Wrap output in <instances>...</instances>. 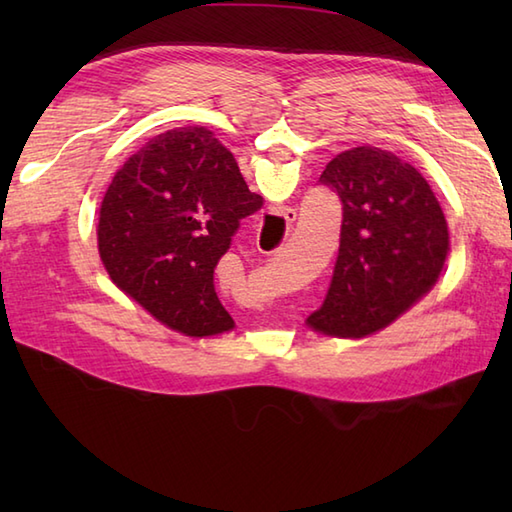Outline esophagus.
<instances>
[{
  "instance_id": "34e87169",
  "label": "esophagus",
  "mask_w": 512,
  "mask_h": 512,
  "mask_svg": "<svg viewBox=\"0 0 512 512\" xmlns=\"http://www.w3.org/2000/svg\"><path fill=\"white\" fill-rule=\"evenodd\" d=\"M284 217H286V220H288V222H295V220H297V213H295V209H286Z\"/></svg>"
}]
</instances>
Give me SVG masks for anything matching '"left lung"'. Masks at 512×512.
I'll use <instances>...</instances> for the list:
<instances>
[{"instance_id": "1", "label": "left lung", "mask_w": 512, "mask_h": 512, "mask_svg": "<svg viewBox=\"0 0 512 512\" xmlns=\"http://www.w3.org/2000/svg\"><path fill=\"white\" fill-rule=\"evenodd\" d=\"M319 184L339 195L343 224L328 295L308 325L361 339L436 286L449 253L447 220L418 169L378 147L343 151Z\"/></svg>"}]
</instances>
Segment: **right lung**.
Masks as SVG:
<instances>
[{"instance_id":"add662e5","label":"right lung","mask_w":512,"mask_h":512,"mask_svg":"<svg viewBox=\"0 0 512 512\" xmlns=\"http://www.w3.org/2000/svg\"><path fill=\"white\" fill-rule=\"evenodd\" d=\"M264 206L206 127L151 138L116 171L101 204L99 253L114 284L187 336L233 328L213 273L239 222Z\"/></svg>"}]
</instances>
